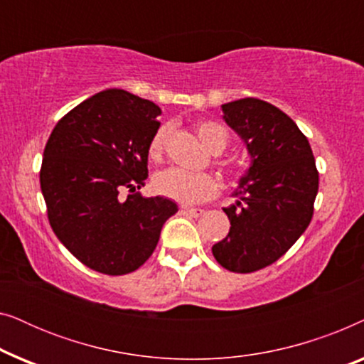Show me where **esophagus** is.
<instances>
[{"label": "esophagus", "mask_w": 364, "mask_h": 364, "mask_svg": "<svg viewBox=\"0 0 364 364\" xmlns=\"http://www.w3.org/2000/svg\"><path fill=\"white\" fill-rule=\"evenodd\" d=\"M182 212L187 213V215H191L193 218L197 217H202L203 215V210L202 208H193V207H182Z\"/></svg>", "instance_id": "1"}]
</instances>
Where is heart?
<instances>
[{"instance_id": "1", "label": "heart", "mask_w": 364, "mask_h": 364, "mask_svg": "<svg viewBox=\"0 0 364 364\" xmlns=\"http://www.w3.org/2000/svg\"><path fill=\"white\" fill-rule=\"evenodd\" d=\"M171 126H159L149 141V156L159 161L166 151ZM197 136L212 154H220L227 146V132L215 122H200ZM152 187L159 196L172 198L183 205L205 202L218 191L217 178L208 172H192L181 167H168L154 176Z\"/></svg>"}]
</instances>
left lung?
<instances>
[{"label":"left lung","instance_id":"obj_1","mask_svg":"<svg viewBox=\"0 0 364 364\" xmlns=\"http://www.w3.org/2000/svg\"><path fill=\"white\" fill-rule=\"evenodd\" d=\"M222 111L252 164L233 191L237 202L223 208L230 232L212 253L227 270L252 273L285 255L310 225L318 171L305 134L273 104L245 97Z\"/></svg>","mask_w":364,"mask_h":364}]
</instances>
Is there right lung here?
Returning <instances> with one entry per match:
<instances>
[{
  "instance_id": "obj_1",
  "label": "right lung",
  "mask_w": 364,
  "mask_h": 364,
  "mask_svg": "<svg viewBox=\"0 0 364 364\" xmlns=\"http://www.w3.org/2000/svg\"><path fill=\"white\" fill-rule=\"evenodd\" d=\"M161 114L147 99L106 89L69 111L44 147L39 182L53 232L79 262L104 275L144 265L162 225L178 210L168 198L137 192Z\"/></svg>"
}]
</instances>
